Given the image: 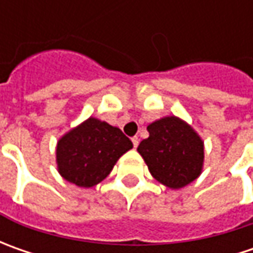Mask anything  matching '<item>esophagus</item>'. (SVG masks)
I'll return each mask as SVG.
<instances>
[{"mask_svg":"<svg viewBox=\"0 0 253 253\" xmlns=\"http://www.w3.org/2000/svg\"><path fill=\"white\" fill-rule=\"evenodd\" d=\"M132 143H133V148H136L138 143H139V138H138V136H133V138H132Z\"/></svg>","mask_w":253,"mask_h":253,"instance_id":"obj_1","label":"esophagus"}]
</instances>
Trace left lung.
<instances>
[{
    "label": "left lung",
    "instance_id": "8db88e82",
    "mask_svg": "<svg viewBox=\"0 0 253 253\" xmlns=\"http://www.w3.org/2000/svg\"><path fill=\"white\" fill-rule=\"evenodd\" d=\"M149 138L138 146L151 174L170 189H181L200 176L204 142L189 124L165 117L148 125Z\"/></svg>",
    "mask_w": 253,
    "mask_h": 253
}]
</instances>
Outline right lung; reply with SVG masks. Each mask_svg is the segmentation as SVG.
I'll use <instances>...</instances> for the list:
<instances>
[{
    "mask_svg": "<svg viewBox=\"0 0 253 253\" xmlns=\"http://www.w3.org/2000/svg\"><path fill=\"white\" fill-rule=\"evenodd\" d=\"M132 142L120 128L90 117L63 135L56 148L62 177L79 187H92L111 173Z\"/></svg>",
    "mask_w": 253,
    "mask_h": 253,
    "instance_id": "obj_1",
    "label": "right lung"
}]
</instances>
